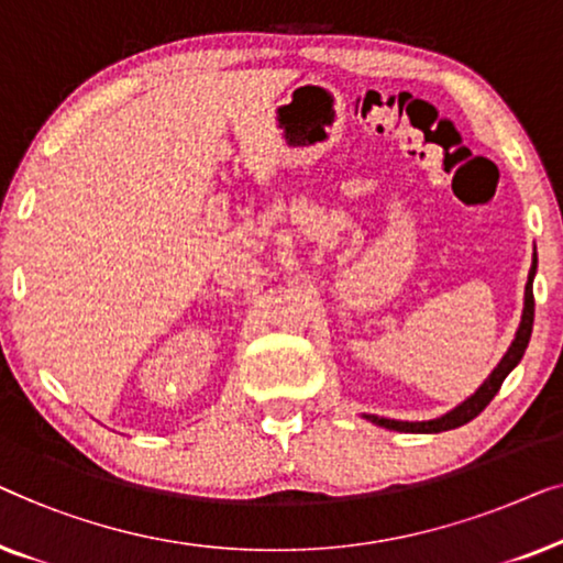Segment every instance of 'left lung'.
Masks as SVG:
<instances>
[{"instance_id": "left-lung-1", "label": "left lung", "mask_w": 563, "mask_h": 563, "mask_svg": "<svg viewBox=\"0 0 563 563\" xmlns=\"http://www.w3.org/2000/svg\"><path fill=\"white\" fill-rule=\"evenodd\" d=\"M533 275H536V255H533V267H530L528 273V283H526V306H522V319H520V327H518V334L512 339L510 350L505 357L500 360V364L493 369V375L485 379V385L479 387L477 393L472 395V398H466L462 406H456L451 413L441 416V418H433V421H418V423H408V421H393V418H379V416H367L372 423L383 426V429H390V431H406V433H441V431H451V429H459V426L470 423L472 418H477L482 410L489 406V400L495 398L497 390H500V385L505 383V377L510 375L512 367L522 360V354H526V346H528V339H530V331H533Z\"/></svg>"}]
</instances>
